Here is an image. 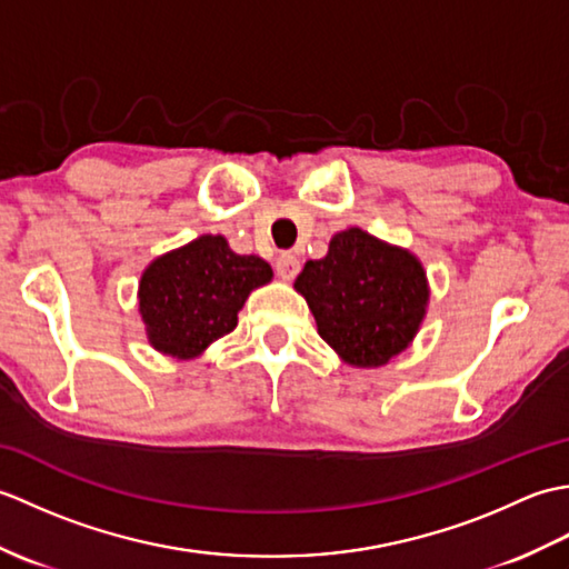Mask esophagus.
I'll list each match as a JSON object with an SVG mask.
<instances>
[{"label":"esophagus","instance_id":"obj_1","mask_svg":"<svg viewBox=\"0 0 569 569\" xmlns=\"http://www.w3.org/2000/svg\"><path fill=\"white\" fill-rule=\"evenodd\" d=\"M276 271H278V276L283 278V281H293V278L300 271V261H298L296 253H291V251L281 253V257L276 259Z\"/></svg>","mask_w":569,"mask_h":569}]
</instances>
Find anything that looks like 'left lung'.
Segmentation results:
<instances>
[{"instance_id":"obj_1","label":"left lung","mask_w":569,"mask_h":569,"mask_svg":"<svg viewBox=\"0 0 569 569\" xmlns=\"http://www.w3.org/2000/svg\"><path fill=\"white\" fill-rule=\"evenodd\" d=\"M296 288L322 340L355 367H381L403 352L428 303L418 259L357 227L335 234L328 257L308 261Z\"/></svg>"}]
</instances>
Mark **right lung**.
Listing matches in <instances>:
<instances>
[{
	"label": "right lung",
	"mask_w": 569,
	"mask_h": 569,
	"mask_svg": "<svg viewBox=\"0 0 569 569\" xmlns=\"http://www.w3.org/2000/svg\"><path fill=\"white\" fill-rule=\"evenodd\" d=\"M271 276L269 263L259 257H239L224 237L204 234L166 253L143 271L139 286L149 342L178 359L200 355L237 328L244 300Z\"/></svg>",
	"instance_id": "1"
}]
</instances>
